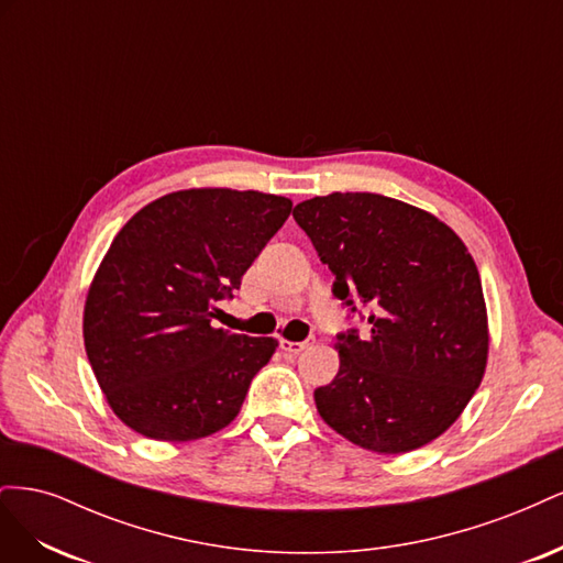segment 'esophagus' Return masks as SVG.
Wrapping results in <instances>:
<instances>
[{"label":"esophagus","instance_id":"1","mask_svg":"<svg viewBox=\"0 0 563 563\" xmlns=\"http://www.w3.org/2000/svg\"><path fill=\"white\" fill-rule=\"evenodd\" d=\"M279 345L286 354H300L305 347H310V340H300V343H296V340H282Z\"/></svg>","mask_w":563,"mask_h":563}]
</instances>
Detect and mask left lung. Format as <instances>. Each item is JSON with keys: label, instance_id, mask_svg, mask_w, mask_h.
Segmentation results:
<instances>
[{"label": "left lung", "instance_id": "1", "mask_svg": "<svg viewBox=\"0 0 563 563\" xmlns=\"http://www.w3.org/2000/svg\"><path fill=\"white\" fill-rule=\"evenodd\" d=\"M294 218L335 275V298L371 308L366 340L338 335L340 368L314 389L319 416L373 453L430 444L465 411L488 362L486 300L467 246L437 216L373 192L300 201Z\"/></svg>", "mask_w": 563, "mask_h": 563}]
</instances>
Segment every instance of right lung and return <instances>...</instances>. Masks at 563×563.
Wrapping results in <instances>:
<instances>
[{"mask_svg":"<svg viewBox=\"0 0 563 563\" xmlns=\"http://www.w3.org/2000/svg\"><path fill=\"white\" fill-rule=\"evenodd\" d=\"M291 207L258 190L190 187L150 201L117 232L81 331L93 376L126 428L192 441L242 411L279 343L216 329V302L240 288Z\"/></svg>","mask_w":563,"mask_h":563,"instance_id":"obj_1","label":"right lung"}]
</instances>
